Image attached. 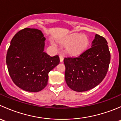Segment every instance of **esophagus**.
<instances>
[{
	"label": "esophagus",
	"instance_id": "obj_1",
	"mask_svg": "<svg viewBox=\"0 0 121 121\" xmlns=\"http://www.w3.org/2000/svg\"><path fill=\"white\" fill-rule=\"evenodd\" d=\"M59 57H60V61L61 63H62V62L63 61V60H64V58H63V57L62 56H60Z\"/></svg>",
	"mask_w": 121,
	"mask_h": 121
}]
</instances>
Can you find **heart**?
Here are the masks:
<instances>
[{"label": "heart", "mask_w": 121, "mask_h": 121, "mask_svg": "<svg viewBox=\"0 0 121 121\" xmlns=\"http://www.w3.org/2000/svg\"><path fill=\"white\" fill-rule=\"evenodd\" d=\"M60 43L66 47L67 54L71 56H77L87 49L90 45V39L85 35L74 33L61 40Z\"/></svg>", "instance_id": "obj_1"}]
</instances>
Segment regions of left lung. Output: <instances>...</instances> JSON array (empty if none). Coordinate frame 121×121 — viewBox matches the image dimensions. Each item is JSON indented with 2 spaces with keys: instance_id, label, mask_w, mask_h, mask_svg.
Masks as SVG:
<instances>
[{
  "instance_id": "left-lung-1",
  "label": "left lung",
  "mask_w": 121,
  "mask_h": 121,
  "mask_svg": "<svg viewBox=\"0 0 121 121\" xmlns=\"http://www.w3.org/2000/svg\"><path fill=\"white\" fill-rule=\"evenodd\" d=\"M104 37L95 35L91 48L76 57L64 59L65 80L67 85L77 92L95 87L106 76L111 54Z\"/></svg>"
}]
</instances>
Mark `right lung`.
<instances>
[{"label":"right lung","mask_w":121,"mask_h":121,"mask_svg":"<svg viewBox=\"0 0 121 121\" xmlns=\"http://www.w3.org/2000/svg\"><path fill=\"white\" fill-rule=\"evenodd\" d=\"M46 38L41 30L25 28L10 41L6 56L9 75L14 84L24 91L39 92L44 88L48 73L60 63L58 56L44 52Z\"/></svg>","instance_id":"obj_1"}]
</instances>
